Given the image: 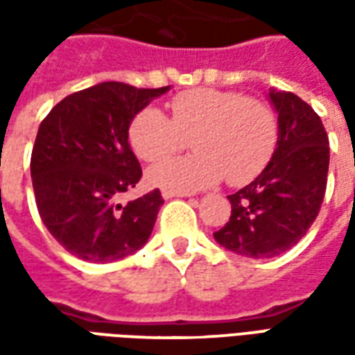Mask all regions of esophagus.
Returning a JSON list of instances; mask_svg holds the SVG:
<instances>
[{
  "instance_id": "obj_1",
  "label": "esophagus",
  "mask_w": 355,
  "mask_h": 355,
  "mask_svg": "<svg viewBox=\"0 0 355 355\" xmlns=\"http://www.w3.org/2000/svg\"><path fill=\"white\" fill-rule=\"evenodd\" d=\"M162 196H163V200H173V198H186L188 193H177V192H169V190H163Z\"/></svg>"
}]
</instances>
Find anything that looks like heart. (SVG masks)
I'll list each match as a JSON object with an SVG mask.
<instances>
[{"label":"heart","instance_id":"1","mask_svg":"<svg viewBox=\"0 0 355 355\" xmlns=\"http://www.w3.org/2000/svg\"><path fill=\"white\" fill-rule=\"evenodd\" d=\"M193 137L198 152L148 171L157 188L192 193L224 177L232 184L254 178L272 159L277 142L275 116L257 98L218 89H192L171 101V117L155 106L140 110L129 127L135 154L148 163L169 157Z\"/></svg>","mask_w":355,"mask_h":355}]
</instances>
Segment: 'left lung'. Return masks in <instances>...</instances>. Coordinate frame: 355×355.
Here are the masks:
<instances>
[{
	"label": "left lung",
	"mask_w": 355,
	"mask_h": 355,
	"mask_svg": "<svg viewBox=\"0 0 355 355\" xmlns=\"http://www.w3.org/2000/svg\"><path fill=\"white\" fill-rule=\"evenodd\" d=\"M277 114L272 159L251 184L228 196L230 220L216 243L249 259H272L304 238L320 213L329 171V139L320 116L295 93L270 89Z\"/></svg>",
	"instance_id": "1"
}]
</instances>
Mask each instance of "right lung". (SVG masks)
Listing matches in <instances>:
<instances>
[{
	"label": "right lung",
	"instance_id": "1",
	"mask_svg": "<svg viewBox=\"0 0 355 355\" xmlns=\"http://www.w3.org/2000/svg\"><path fill=\"white\" fill-rule=\"evenodd\" d=\"M169 89L104 81L68 94L40 125L30 162L35 205L51 236L81 261H121L154 230L159 190L125 205L119 198L142 177L129 125Z\"/></svg>",
	"mask_w": 355,
	"mask_h": 355
}]
</instances>
